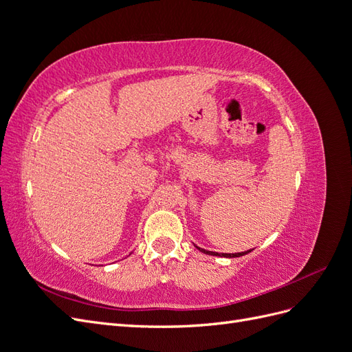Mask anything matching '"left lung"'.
Listing matches in <instances>:
<instances>
[{
    "mask_svg": "<svg viewBox=\"0 0 352 352\" xmlns=\"http://www.w3.org/2000/svg\"><path fill=\"white\" fill-rule=\"evenodd\" d=\"M201 252H204V254H208V255H220V257H241V255H245V254H248L250 251H245V252H236V254H219V252H214V251H206V250H202V248H198Z\"/></svg>",
    "mask_w": 352,
    "mask_h": 352,
    "instance_id": "obj_1",
    "label": "left lung"
}]
</instances>
